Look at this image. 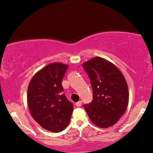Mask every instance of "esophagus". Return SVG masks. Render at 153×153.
<instances>
[{"instance_id":"esophagus-1","label":"esophagus","mask_w":153,"mask_h":153,"mask_svg":"<svg viewBox=\"0 0 153 153\" xmlns=\"http://www.w3.org/2000/svg\"><path fill=\"white\" fill-rule=\"evenodd\" d=\"M75 105H76L77 107H80V106H81V105H82V101H79L78 102L75 103Z\"/></svg>"}]
</instances>
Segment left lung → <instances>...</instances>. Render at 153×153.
<instances>
[{
    "instance_id": "1",
    "label": "left lung",
    "mask_w": 153,
    "mask_h": 153,
    "mask_svg": "<svg viewBox=\"0 0 153 153\" xmlns=\"http://www.w3.org/2000/svg\"><path fill=\"white\" fill-rule=\"evenodd\" d=\"M93 91L91 103L84 105L91 121L98 127L115 125L125 113L129 102V90L125 77L112 63L95 57L82 64Z\"/></svg>"
}]
</instances>
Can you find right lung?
I'll return each mask as SVG.
<instances>
[{
	"mask_svg": "<svg viewBox=\"0 0 153 153\" xmlns=\"http://www.w3.org/2000/svg\"><path fill=\"white\" fill-rule=\"evenodd\" d=\"M68 65L54 63L33 77L28 85V106L33 119L44 129L59 132L70 122L73 104L64 93L62 79Z\"/></svg>",
	"mask_w": 153,
	"mask_h": 153,
	"instance_id": "add662e5",
	"label": "right lung"
}]
</instances>
